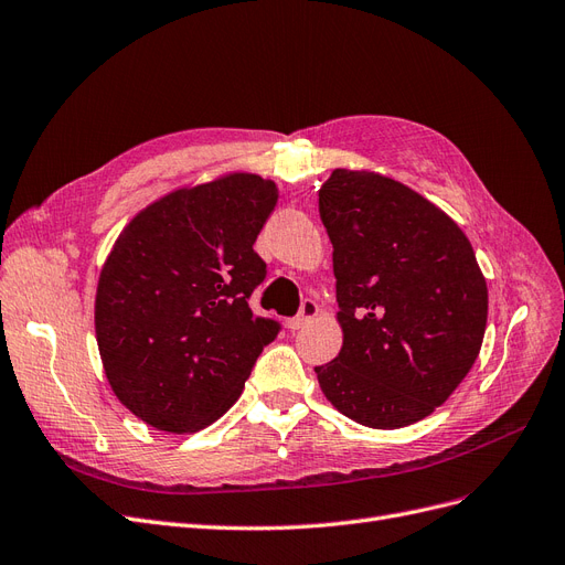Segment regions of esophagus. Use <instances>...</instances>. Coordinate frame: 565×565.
I'll return each instance as SVG.
<instances>
[{
    "mask_svg": "<svg viewBox=\"0 0 565 565\" xmlns=\"http://www.w3.org/2000/svg\"><path fill=\"white\" fill-rule=\"evenodd\" d=\"M318 313H320V308H318V303L313 301V299H306V301H301V308H299V316L297 318H291V320H287V327L291 329V332H297V329H301V327H306L310 320L313 318H318Z\"/></svg>",
    "mask_w": 565,
    "mask_h": 565,
    "instance_id": "esophagus-1",
    "label": "esophagus"
}]
</instances>
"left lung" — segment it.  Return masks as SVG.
Returning a JSON list of instances; mask_svg holds the SVG:
<instances>
[{"mask_svg":"<svg viewBox=\"0 0 565 565\" xmlns=\"http://www.w3.org/2000/svg\"><path fill=\"white\" fill-rule=\"evenodd\" d=\"M334 247L341 353L316 374L343 416L395 430L430 416L468 376L489 289L460 226L402 182L337 168L320 189Z\"/></svg>","mask_w":565,"mask_h":565,"instance_id":"8db88e82","label":"left lung"}]
</instances>
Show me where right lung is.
<instances>
[{
	"label": "right lung",
	"instance_id": "obj_1",
	"mask_svg": "<svg viewBox=\"0 0 565 565\" xmlns=\"http://www.w3.org/2000/svg\"><path fill=\"white\" fill-rule=\"evenodd\" d=\"M276 203V182L231 172L153 201L116 238L97 280V348L114 395L157 430L215 423L278 337L247 306L266 278L252 245Z\"/></svg>",
	"mask_w": 565,
	"mask_h": 565
}]
</instances>
